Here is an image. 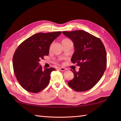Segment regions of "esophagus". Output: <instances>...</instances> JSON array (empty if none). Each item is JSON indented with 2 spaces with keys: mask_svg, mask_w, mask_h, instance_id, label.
<instances>
[{
  "mask_svg": "<svg viewBox=\"0 0 121 121\" xmlns=\"http://www.w3.org/2000/svg\"><path fill=\"white\" fill-rule=\"evenodd\" d=\"M59 70H61V71H65L66 70V69L65 68H59Z\"/></svg>",
  "mask_w": 121,
  "mask_h": 121,
  "instance_id": "esophagus-1",
  "label": "esophagus"
}]
</instances>
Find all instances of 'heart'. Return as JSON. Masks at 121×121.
I'll return each instance as SVG.
<instances>
[{"instance_id":"b5f03b06","label":"heart","mask_w":121,"mask_h":121,"mask_svg":"<svg viewBox=\"0 0 121 121\" xmlns=\"http://www.w3.org/2000/svg\"><path fill=\"white\" fill-rule=\"evenodd\" d=\"M67 40H69V39H63L62 40V43L64 42H66V41H67Z\"/></svg>"}]
</instances>
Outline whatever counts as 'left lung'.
I'll list each match as a JSON object with an SVG mask.
<instances>
[{"label":"left lung","mask_w":121,"mask_h":121,"mask_svg":"<svg viewBox=\"0 0 121 121\" xmlns=\"http://www.w3.org/2000/svg\"><path fill=\"white\" fill-rule=\"evenodd\" d=\"M73 41L75 51L71 61L77 63L79 71L73 72L74 78L68 82L76 91H85L92 88L101 79L107 67V53L99 38L84 30L63 32Z\"/></svg>","instance_id":"obj_1"}]
</instances>
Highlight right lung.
I'll use <instances>...</instances> for the list:
<instances>
[{
    "label": "right lung",
    "mask_w": 121,
    "mask_h": 121,
    "mask_svg": "<svg viewBox=\"0 0 121 121\" xmlns=\"http://www.w3.org/2000/svg\"><path fill=\"white\" fill-rule=\"evenodd\" d=\"M61 32L39 33L25 40L15 50L12 63L17 81L26 91L37 93L49 83L50 74L56 69L46 68L39 65L40 59L48 56L51 43Z\"/></svg>",
    "instance_id": "obj_1"
}]
</instances>
